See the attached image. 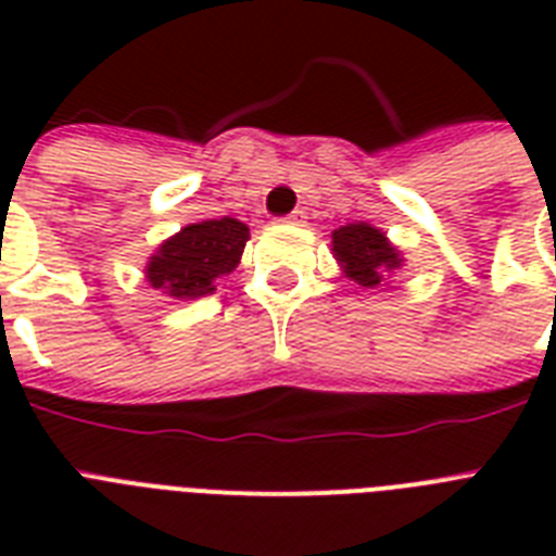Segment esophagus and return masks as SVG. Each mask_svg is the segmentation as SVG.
Wrapping results in <instances>:
<instances>
[{
    "label": "esophagus",
    "mask_w": 556,
    "mask_h": 556,
    "mask_svg": "<svg viewBox=\"0 0 556 556\" xmlns=\"http://www.w3.org/2000/svg\"><path fill=\"white\" fill-rule=\"evenodd\" d=\"M305 213L303 210H294V213H288V216H282L279 222H288V225H303Z\"/></svg>",
    "instance_id": "obj_1"
}]
</instances>
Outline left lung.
Returning <instances> with one entry per match:
<instances>
[{
  "label": "left lung",
  "mask_w": 556,
  "mask_h": 556,
  "mask_svg": "<svg viewBox=\"0 0 556 556\" xmlns=\"http://www.w3.org/2000/svg\"><path fill=\"white\" fill-rule=\"evenodd\" d=\"M331 244H334V256L346 270V277L355 279L357 286L364 288L380 286L383 274L401 265V256L387 242V236L380 233L378 227H369L364 222L334 230Z\"/></svg>",
  "instance_id": "obj_1"
}]
</instances>
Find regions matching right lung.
Listing matches in <instances>:
<instances>
[{"mask_svg": "<svg viewBox=\"0 0 556 556\" xmlns=\"http://www.w3.org/2000/svg\"><path fill=\"white\" fill-rule=\"evenodd\" d=\"M244 242L248 225L230 216L187 225L150 256L147 279L152 288H161L176 300L204 296L216 288L213 279L225 277L239 265Z\"/></svg>", "mask_w": 556, "mask_h": 556, "instance_id": "add662e5", "label": "right lung"}]
</instances>
